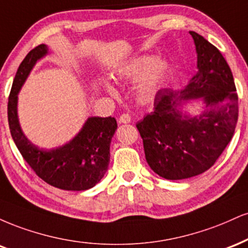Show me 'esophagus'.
Returning a JSON list of instances; mask_svg holds the SVG:
<instances>
[{
	"label": "esophagus",
	"mask_w": 248,
	"mask_h": 248,
	"mask_svg": "<svg viewBox=\"0 0 248 248\" xmlns=\"http://www.w3.org/2000/svg\"><path fill=\"white\" fill-rule=\"evenodd\" d=\"M131 122V116L129 113H123V115H121V117H119V123L121 124H127Z\"/></svg>",
	"instance_id": "esophagus-1"
}]
</instances>
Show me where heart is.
Masks as SVG:
<instances>
[{
	"label": "heart",
	"instance_id": "1",
	"mask_svg": "<svg viewBox=\"0 0 248 248\" xmlns=\"http://www.w3.org/2000/svg\"><path fill=\"white\" fill-rule=\"evenodd\" d=\"M170 71V63L164 58H153L151 55H138L118 69L117 75L125 80H136L135 93L140 100H151L164 84ZM104 88L110 95L116 90L109 83Z\"/></svg>",
	"mask_w": 248,
	"mask_h": 248
}]
</instances>
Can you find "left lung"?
I'll list each match as a JSON object with an SVG mask.
<instances>
[{
  "mask_svg": "<svg viewBox=\"0 0 248 248\" xmlns=\"http://www.w3.org/2000/svg\"><path fill=\"white\" fill-rule=\"evenodd\" d=\"M197 54V73L181 92L161 89L154 109L137 123L151 170L167 180L189 179L208 170L233 137L238 95L224 57L201 34L189 31ZM201 101L199 115L183 113Z\"/></svg>",
  "mask_w": 248,
  "mask_h": 248,
  "instance_id": "obj_1",
  "label": "left lung"
}]
</instances>
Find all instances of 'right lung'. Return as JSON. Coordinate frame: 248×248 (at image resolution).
Masks as SVG:
<instances>
[{"label": "right lung", "mask_w": 248, "mask_h": 248, "mask_svg": "<svg viewBox=\"0 0 248 248\" xmlns=\"http://www.w3.org/2000/svg\"><path fill=\"white\" fill-rule=\"evenodd\" d=\"M48 54L45 44L31 49L14 78L8 102V122L15 144L40 179L62 190H87L101 181L110 161V142L117 122L113 117H89L65 145L40 148L26 138L19 124L18 93L36 63Z\"/></svg>", "instance_id": "obj_1"}]
</instances>
